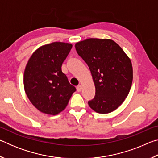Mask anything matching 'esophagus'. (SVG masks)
Returning <instances> with one entry per match:
<instances>
[{"label":"esophagus","instance_id":"1","mask_svg":"<svg viewBox=\"0 0 158 158\" xmlns=\"http://www.w3.org/2000/svg\"><path fill=\"white\" fill-rule=\"evenodd\" d=\"M81 89H82V86L81 85H79L77 87V90L78 92H81Z\"/></svg>","mask_w":158,"mask_h":158}]
</instances>
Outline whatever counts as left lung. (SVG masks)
<instances>
[{
	"instance_id": "left-lung-1",
	"label": "left lung",
	"mask_w": 158,
	"mask_h": 158,
	"mask_svg": "<svg viewBox=\"0 0 158 158\" xmlns=\"http://www.w3.org/2000/svg\"><path fill=\"white\" fill-rule=\"evenodd\" d=\"M75 49L90 69L95 95L89 105L99 114L111 113L129 94L133 79L130 58L110 39L89 38L75 44Z\"/></svg>"
}]
</instances>
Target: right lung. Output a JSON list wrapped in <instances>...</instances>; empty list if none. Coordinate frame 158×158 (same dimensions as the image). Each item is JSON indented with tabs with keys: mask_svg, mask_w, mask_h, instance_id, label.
<instances>
[{
	"mask_svg": "<svg viewBox=\"0 0 158 158\" xmlns=\"http://www.w3.org/2000/svg\"><path fill=\"white\" fill-rule=\"evenodd\" d=\"M72 47V44L54 42L39 47L29 58L23 74L24 90L31 102L42 113H60L76 90L61 70Z\"/></svg>",
	"mask_w": 158,
	"mask_h": 158,
	"instance_id": "obj_1",
	"label": "right lung"
}]
</instances>
